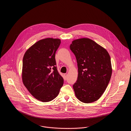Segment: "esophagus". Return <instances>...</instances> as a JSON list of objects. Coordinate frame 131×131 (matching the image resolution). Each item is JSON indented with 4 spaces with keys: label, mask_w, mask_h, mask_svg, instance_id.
<instances>
[{
    "label": "esophagus",
    "mask_w": 131,
    "mask_h": 131,
    "mask_svg": "<svg viewBox=\"0 0 131 131\" xmlns=\"http://www.w3.org/2000/svg\"><path fill=\"white\" fill-rule=\"evenodd\" d=\"M64 80H65V81H66V80H67V76H68L67 74H64Z\"/></svg>",
    "instance_id": "1"
}]
</instances>
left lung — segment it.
Instances as JSON below:
<instances>
[{
    "mask_svg": "<svg viewBox=\"0 0 131 131\" xmlns=\"http://www.w3.org/2000/svg\"><path fill=\"white\" fill-rule=\"evenodd\" d=\"M70 48L78 63V79L73 86L76 97L84 103L96 101L106 90L112 74L108 52L87 38L74 40Z\"/></svg>",
    "mask_w": 131,
    "mask_h": 131,
    "instance_id": "1",
    "label": "left lung"
}]
</instances>
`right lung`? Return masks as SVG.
Instances as JSON below:
<instances>
[{"mask_svg": "<svg viewBox=\"0 0 131 131\" xmlns=\"http://www.w3.org/2000/svg\"><path fill=\"white\" fill-rule=\"evenodd\" d=\"M60 43V39L57 38L40 40L27 50L23 57V83L35 99L42 102L56 98L63 84L55 59Z\"/></svg>", "mask_w": 131, "mask_h": 131, "instance_id": "obj_1", "label": "right lung"}]
</instances>
